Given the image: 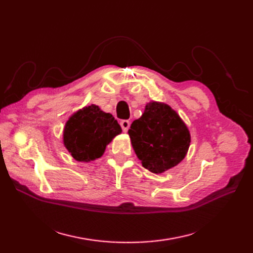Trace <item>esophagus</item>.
<instances>
[{"label":"esophagus","mask_w":253,"mask_h":253,"mask_svg":"<svg viewBox=\"0 0 253 253\" xmlns=\"http://www.w3.org/2000/svg\"><path fill=\"white\" fill-rule=\"evenodd\" d=\"M129 121L128 120H121V122H120V126H121V127H122V131L124 132H127V129H128V127H129Z\"/></svg>","instance_id":"obj_1"}]
</instances>
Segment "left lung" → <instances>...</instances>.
I'll return each instance as SVG.
<instances>
[{
  "mask_svg": "<svg viewBox=\"0 0 253 253\" xmlns=\"http://www.w3.org/2000/svg\"><path fill=\"white\" fill-rule=\"evenodd\" d=\"M133 149L142 166L163 173L178 165L190 147V132L171 106L160 102L145 105L142 116L128 129Z\"/></svg>",
  "mask_w": 253,
  "mask_h": 253,
  "instance_id": "1",
  "label": "left lung"
}]
</instances>
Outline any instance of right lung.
<instances>
[{"label":"right lung","instance_id":"obj_1","mask_svg":"<svg viewBox=\"0 0 253 253\" xmlns=\"http://www.w3.org/2000/svg\"><path fill=\"white\" fill-rule=\"evenodd\" d=\"M121 133L117 120L91 104L75 113L67 120L63 142L78 162H90L101 157L115 136Z\"/></svg>","mask_w":253,"mask_h":253}]
</instances>
